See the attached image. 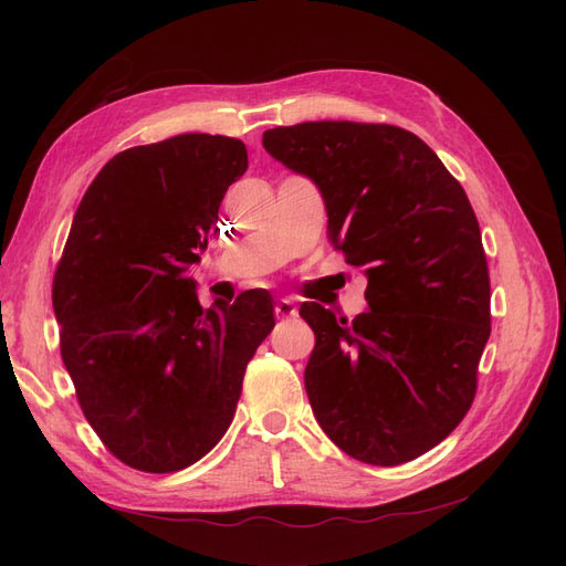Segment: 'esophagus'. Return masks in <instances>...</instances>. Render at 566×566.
<instances>
[{"mask_svg":"<svg viewBox=\"0 0 566 566\" xmlns=\"http://www.w3.org/2000/svg\"><path fill=\"white\" fill-rule=\"evenodd\" d=\"M273 314H276V318H293L297 314L295 310V302L293 300H276V304H273Z\"/></svg>","mask_w":566,"mask_h":566,"instance_id":"obj_1","label":"esophagus"}]
</instances>
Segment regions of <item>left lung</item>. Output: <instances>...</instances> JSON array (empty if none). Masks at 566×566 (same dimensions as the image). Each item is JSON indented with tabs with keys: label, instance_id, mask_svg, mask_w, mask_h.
Instances as JSON below:
<instances>
[{
	"label": "left lung",
	"instance_id": "1",
	"mask_svg": "<svg viewBox=\"0 0 566 566\" xmlns=\"http://www.w3.org/2000/svg\"><path fill=\"white\" fill-rule=\"evenodd\" d=\"M264 148L310 177L331 243L368 276L352 323L316 302L304 370L323 432L347 455L394 468L434 449L470 410L491 335L482 231L458 179L413 132L321 119L266 129Z\"/></svg>",
	"mask_w": 566,
	"mask_h": 566
}]
</instances>
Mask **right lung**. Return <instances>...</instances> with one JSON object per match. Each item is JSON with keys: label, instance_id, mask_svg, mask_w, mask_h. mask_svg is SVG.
I'll use <instances>...</instances> for the list:
<instances>
[{"label": "right lung", "instance_id": "obj_1", "mask_svg": "<svg viewBox=\"0 0 566 566\" xmlns=\"http://www.w3.org/2000/svg\"><path fill=\"white\" fill-rule=\"evenodd\" d=\"M245 169L241 139L179 134L117 153L75 212L51 287L61 356L84 418L134 470L177 472L217 447L276 323L266 290L202 310L188 279Z\"/></svg>", "mask_w": 566, "mask_h": 566}]
</instances>
